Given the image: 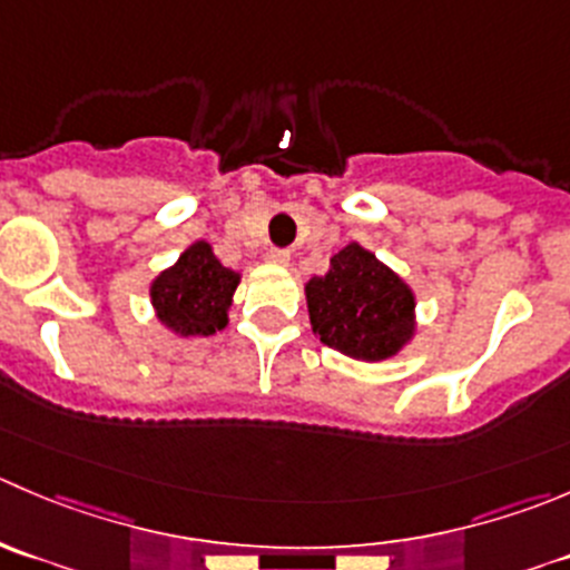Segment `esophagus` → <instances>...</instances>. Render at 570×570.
Masks as SVG:
<instances>
[{
  "label": "esophagus",
  "mask_w": 570,
  "mask_h": 570,
  "mask_svg": "<svg viewBox=\"0 0 570 570\" xmlns=\"http://www.w3.org/2000/svg\"><path fill=\"white\" fill-rule=\"evenodd\" d=\"M267 258L269 264H281V267H284V264H289V258H292V253L289 250H281V247H269L267 250Z\"/></svg>",
  "instance_id": "34e87169"
}]
</instances>
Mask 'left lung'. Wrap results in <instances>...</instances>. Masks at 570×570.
I'll return each instance as SVG.
<instances>
[{"instance_id": "left-lung-1", "label": "left lung", "mask_w": 570, "mask_h": 570, "mask_svg": "<svg viewBox=\"0 0 570 570\" xmlns=\"http://www.w3.org/2000/svg\"><path fill=\"white\" fill-rule=\"evenodd\" d=\"M312 331L358 362H381L414 336V292L358 242L342 247L325 275L306 284Z\"/></svg>"}]
</instances>
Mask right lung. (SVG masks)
<instances>
[{"label": "right lung", "mask_w": 570, "mask_h": 570, "mask_svg": "<svg viewBox=\"0 0 570 570\" xmlns=\"http://www.w3.org/2000/svg\"><path fill=\"white\" fill-rule=\"evenodd\" d=\"M239 273L223 267L208 242H195L150 284L156 317L178 336H212L228 325Z\"/></svg>", "instance_id": "obj_1"}]
</instances>
